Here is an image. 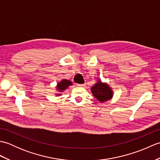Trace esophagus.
Masks as SVG:
<instances>
[{"label":"esophagus","instance_id":"34e87169","mask_svg":"<svg viewBox=\"0 0 160 160\" xmlns=\"http://www.w3.org/2000/svg\"><path fill=\"white\" fill-rule=\"evenodd\" d=\"M77 86H78V87H84V84H77Z\"/></svg>","mask_w":160,"mask_h":160}]
</instances>
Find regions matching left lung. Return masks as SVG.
<instances>
[{
	"label": "left lung",
	"instance_id": "obj_1",
	"mask_svg": "<svg viewBox=\"0 0 160 160\" xmlns=\"http://www.w3.org/2000/svg\"><path fill=\"white\" fill-rule=\"evenodd\" d=\"M91 93L96 99L100 102L111 100L113 96V91L109 84L103 82L101 79H98L96 83L91 88Z\"/></svg>",
	"mask_w": 160,
	"mask_h": 160
}]
</instances>
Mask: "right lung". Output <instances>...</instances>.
I'll use <instances>...</instances> for the list:
<instances>
[{
	"label": "right lung",
	"instance_id": "right-lung-1",
	"mask_svg": "<svg viewBox=\"0 0 160 160\" xmlns=\"http://www.w3.org/2000/svg\"><path fill=\"white\" fill-rule=\"evenodd\" d=\"M71 85H72V82L69 80L62 79L60 80L59 82L57 83V85L56 86V93L55 95L56 96H60L62 93H63Z\"/></svg>",
	"mask_w": 160,
	"mask_h": 160
}]
</instances>
